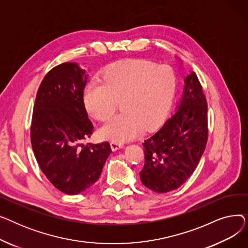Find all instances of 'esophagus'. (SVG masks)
<instances>
[{"mask_svg": "<svg viewBox=\"0 0 248 248\" xmlns=\"http://www.w3.org/2000/svg\"><path fill=\"white\" fill-rule=\"evenodd\" d=\"M110 147L113 151H116V150H120V149L124 148V144H123V142H119V141H111Z\"/></svg>", "mask_w": 248, "mask_h": 248, "instance_id": "esophagus-1", "label": "esophagus"}]
</instances>
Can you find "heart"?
<instances>
[{
  "label": "heart",
  "instance_id": "1",
  "mask_svg": "<svg viewBox=\"0 0 248 248\" xmlns=\"http://www.w3.org/2000/svg\"><path fill=\"white\" fill-rule=\"evenodd\" d=\"M175 88L176 76L168 65L125 60L106 69L103 83L93 81L87 86L85 101L91 115L100 122L108 121L121 101L123 112L102 126L100 133L107 140L125 141L164 119Z\"/></svg>",
  "mask_w": 248,
  "mask_h": 248
}]
</instances>
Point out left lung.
Segmentation results:
<instances>
[{"label": "left lung", "instance_id": "obj_1", "mask_svg": "<svg viewBox=\"0 0 248 248\" xmlns=\"http://www.w3.org/2000/svg\"><path fill=\"white\" fill-rule=\"evenodd\" d=\"M185 87L176 111L144 142L145 166L141 183L157 193L178 189L194 173L205 151L208 125L207 101L195 72Z\"/></svg>", "mask_w": 248, "mask_h": 248}]
</instances>
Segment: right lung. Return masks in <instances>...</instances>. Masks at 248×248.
Instances as JSON below:
<instances>
[{
  "mask_svg": "<svg viewBox=\"0 0 248 248\" xmlns=\"http://www.w3.org/2000/svg\"><path fill=\"white\" fill-rule=\"evenodd\" d=\"M88 75L74 62L52 68L34 104L31 144L41 171L59 191L77 195L98 180L111 153L108 141L82 144L93 135L83 101Z\"/></svg>",
  "mask_w": 248,
  "mask_h": 248,
  "instance_id": "obj_1",
  "label": "right lung"
}]
</instances>
